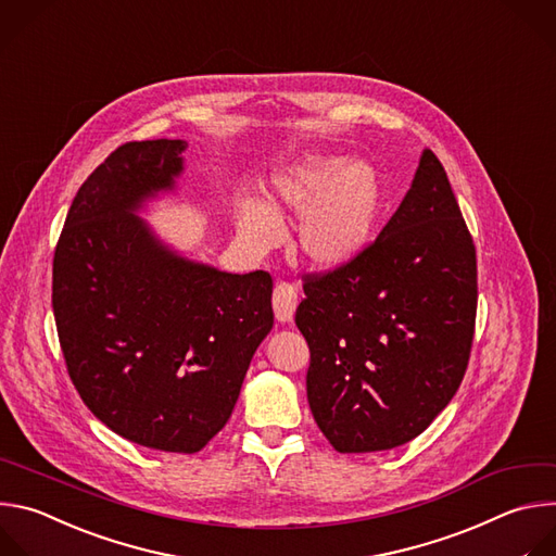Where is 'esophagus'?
Here are the masks:
<instances>
[{
  "instance_id": "1",
  "label": "esophagus",
  "mask_w": 556,
  "mask_h": 556,
  "mask_svg": "<svg viewBox=\"0 0 556 556\" xmlns=\"http://www.w3.org/2000/svg\"><path fill=\"white\" fill-rule=\"evenodd\" d=\"M298 306V291L291 282H278L274 289V313L278 321H291Z\"/></svg>"
}]
</instances>
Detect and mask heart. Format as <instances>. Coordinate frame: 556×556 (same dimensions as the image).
I'll use <instances>...</instances> for the list:
<instances>
[{"label": "heart", "mask_w": 556, "mask_h": 556, "mask_svg": "<svg viewBox=\"0 0 556 556\" xmlns=\"http://www.w3.org/2000/svg\"><path fill=\"white\" fill-rule=\"evenodd\" d=\"M271 205L245 197L237 205L239 239L254 252H267L282 239V212L298 216V248L321 269L357 258L372 241L381 184L372 166L336 155H306L280 168L269 186Z\"/></svg>", "instance_id": "heart-1"}]
</instances>
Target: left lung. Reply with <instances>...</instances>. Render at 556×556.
Masks as SVG:
<instances>
[{
	"mask_svg": "<svg viewBox=\"0 0 556 556\" xmlns=\"http://www.w3.org/2000/svg\"><path fill=\"white\" fill-rule=\"evenodd\" d=\"M304 295L306 396L330 445L370 454L422 433L463 383L478 308L476 245L429 149L377 241L306 276Z\"/></svg>",
	"mask_w": 556,
	"mask_h": 556,
	"instance_id": "1",
	"label": "left lung"
}]
</instances>
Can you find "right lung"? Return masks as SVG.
Instances as JSON below:
<instances>
[{
  "instance_id": "right-lung-1",
  "label": "right lung",
  "mask_w": 556,
  "mask_h": 556,
  "mask_svg": "<svg viewBox=\"0 0 556 556\" xmlns=\"http://www.w3.org/2000/svg\"><path fill=\"white\" fill-rule=\"evenodd\" d=\"M184 140L127 142L78 188L54 250L52 308L74 388L111 431L197 454L226 427L274 326L271 276L164 245L136 212L175 188Z\"/></svg>"
}]
</instances>
